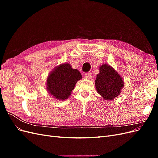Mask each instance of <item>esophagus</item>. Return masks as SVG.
Wrapping results in <instances>:
<instances>
[{
  "instance_id": "obj_1",
  "label": "esophagus",
  "mask_w": 158,
  "mask_h": 158,
  "mask_svg": "<svg viewBox=\"0 0 158 158\" xmlns=\"http://www.w3.org/2000/svg\"><path fill=\"white\" fill-rule=\"evenodd\" d=\"M85 78H87V79H91L92 78V74L91 73H85Z\"/></svg>"
}]
</instances>
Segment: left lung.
Returning <instances> with one entry per match:
<instances>
[{"label": "left lung", "instance_id": "1", "mask_svg": "<svg viewBox=\"0 0 158 158\" xmlns=\"http://www.w3.org/2000/svg\"><path fill=\"white\" fill-rule=\"evenodd\" d=\"M98 93L106 100H112L120 95L124 87L122 77L107 64L100 66L99 73L95 80Z\"/></svg>", "mask_w": 158, "mask_h": 158}]
</instances>
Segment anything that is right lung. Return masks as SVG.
Wrapping results in <instances>:
<instances>
[{
    "mask_svg": "<svg viewBox=\"0 0 158 158\" xmlns=\"http://www.w3.org/2000/svg\"><path fill=\"white\" fill-rule=\"evenodd\" d=\"M82 78L77 69L69 63L61 64L51 71L47 79V90L52 98L59 100L68 99L76 82Z\"/></svg>",
    "mask_w": 158,
    "mask_h": 158,
    "instance_id": "add662e5",
    "label": "right lung"
}]
</instances>
